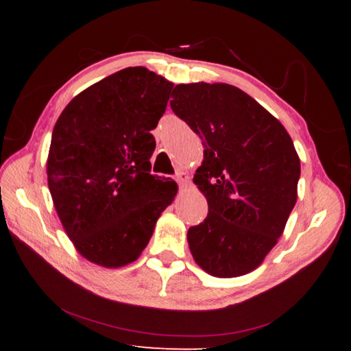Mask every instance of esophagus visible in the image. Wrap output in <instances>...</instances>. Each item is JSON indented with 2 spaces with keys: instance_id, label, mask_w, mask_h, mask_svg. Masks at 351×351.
I'll list each match as a JSON object with an SVG mask.
<instances>
[{
  "instance_id": "obj_1",
  "label": "esophagus",
  "mask_w": 351,
  "mask_h": 351,
  "mask_svg": "<svg viewBox=\"0 0 351 351\" xmlns=\"http://www.w3.org/2000/svg\"><path fill=\"white\" fill-rule=\"evenodd\" d=\"M175 180L181 187H184L189 182V175L186 173V171H178V173L175 175Z\"/></svg>"
}]
</instances>
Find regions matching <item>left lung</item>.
I'll return each instance as SVG.
<instances>
[{"label": "left lung", "instance_id": "8db88e82", "mask_svg": "<svg viewBox=\"0 0 351 351\" xmlns=\"http://www.w3.org/2000/svg\"><path fill=\"white\" fill-rule=\"evenodd\" d=\"M170 106L204 145L193 182L209 213L189 229L190 252L215 277L247 274L276 246L297 201L293 141L263 106L226 83L176 85Z\"/></svg>", "mask_w": 351, "mask_h": 351}]
</instances>
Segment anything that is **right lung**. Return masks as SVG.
<instances>
[{
  "label": "right lung",
  "instance_id": "right-lung-1",
  "mask_svg": "<svg viewBox=\"0 0 351 351\" xmlns=\"http://www.w3.org/2000/svg\"><path fill=\"white\" fill-rule=\"evenodd\" d=\"M171 88L147 68H125L80 93L58 117L47 186L71 241L93 263L134 261L173 201L175 181L150 173V132Z\"/></svg>",
  "mask_w": 351,
  "mask_h": 351
}]
</instances>
